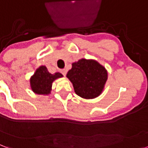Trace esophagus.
Returning a JSON list of instances; mask_svg holds the SVG:
<instances>
[{"instance_id": "34e87169", "label": "esophagus", "mask_w": 148, "mask_h": 148, "mask_svg": "<svg viewBox=\"0 0 148 148\" xmlns=\"http://www.w3.org/2000/svg\"><path fill=\"white\" fill-rule=\"evenodd\" d=\"M60 72L62 73V74L63 75H66V73H67V70H66V69H61L60 70Z\"/></svg>"}]
</instances>
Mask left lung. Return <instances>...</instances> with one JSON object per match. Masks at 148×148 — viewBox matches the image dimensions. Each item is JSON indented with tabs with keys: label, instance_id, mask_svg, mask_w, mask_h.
I'll return each mask as SVG.
<instances>
[{
	"label": "left lung",
	"instance_id": "left-lung-1",
	"mask_svg": "<svg viewBox=\"0 0 148 148\" xmlns=\"http://www.w3.org/2000/svg\"><path fill=\"white\" fill-rule=\"evenodd\" d=\"M66 77L73 83L75 92L83 99H94L101 94L108 78L103 66L94 59L81 58L72 64Z\"/></svg>",
	"mask_w": 148,
	"mask_h": 148
}]
</instances>
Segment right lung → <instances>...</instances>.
I'll return each instance as SVG.
<instances>
[{
  "mask_svg": "<svg viewBox=\"0 0 148 148\" xmlns=\"http://www.w3.org/2000/svg\"><path fill=\"white\" fill-rule=\"evenodd\" d=\"M62 77H63V75L60 73L51 74L46 66H41L30 78L31 89L36 94L49 95L51 93L52 82Z\"/></svg>",
  "mask_w": 148,
  "mask_h": 148,
  "instance_id": "1",
  "label": "right lung"
}]
</instances>
